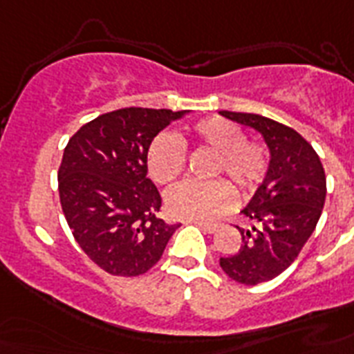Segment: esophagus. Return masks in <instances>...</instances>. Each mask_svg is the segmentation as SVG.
<instances>
[{"label":"esophagus","instance_id":"34e87169","mask_svg":"<svg viewBox=\"0 0 354 354\" xmlns=\"http://www.w3.org/2000/svg\"><path fill=\"white\" fill-rule=\"evenodd\" d=\"M189 222H193V224H196L200 230H204V232L207 233H213L218 230V224H211V222H205V221H189Z\"/></svg>","mask_w":354,"mask_h":354}]
</instances>
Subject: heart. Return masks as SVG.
Returning a JSON list of instances; mask_svg holds the SVG:
<instances>
[{
  "label": "heart",
  "instance_id": "1",
  "mask_svg": "<svg viewBox=\"0 0 354 354\" xmlns=\"http://www.w3.org/2000/svg\"><path fill=\"white\" fill-rule=\"evenodd\" d=\"M189 139L215 152L207 182H183L165 196L167 211L178 218L211 221L232 205L233 196L246 198L257 191L270 167L268 150L261 141L246 139V132L236 122L222 118H207L187 130ZM187 150L180 138L158 133L147 150V171L158 185H171L185 172ZM222 176L230 180L236 191Z\"/></svg>",
  "mask_w": 354,
  "mask_h": 354
}]
</instances>
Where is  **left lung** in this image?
Listing matches in <instances>:
<instances>
[{
	"mask_svg": "<svg viewBox=\"0 0 354 354\" xmlns=\"http://www.w3.org/2000/svg\"><path fill=\"white\" fill-rule=\"evenodd\" d=\"M222 115L263 133L270 167L242 215L253 222L241 230L242 244L221 268L241 285H259L283 274L313 235L325 204V171L316 150L294 128L257 113L222 110Z\"/></svg>",
	"mask_w": 354,
	"mask_h": 354,
	"instance_id": "left-lung-1",
	"label": "left lung"
}]
</instances>
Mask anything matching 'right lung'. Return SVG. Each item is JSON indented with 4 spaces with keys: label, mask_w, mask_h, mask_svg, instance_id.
Returning a JSON list of instances; mask_svg holds the SVG:
<instances>
[{
    "label": "right lung",
    "mask_w": 354,
    "mask_h": 354,
    "mask_svg": "<svg viewBox=\"0 0 354 354\" xmlns=\"http://www.w3.org/2000/svg\"><path fill=\"white\" fill-rule=\"evenodd\" d=\"M183 112L121 108L73 133L58 169L64 216L82 252L110 275L136 277L163 255L178 224L158 216L161 196L147 178L152 139Z\"/></svg>",
    "instance_id": "right-lung-1"
}]
</instances>
